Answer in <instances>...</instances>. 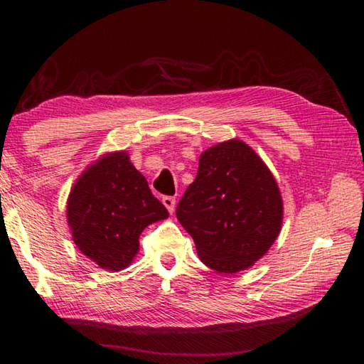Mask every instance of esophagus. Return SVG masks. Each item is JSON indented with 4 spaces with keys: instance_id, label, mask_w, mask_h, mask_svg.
I'll use <instances>...</instances> for the list:
<instances>
[{
    "instance_id": "esophagus-1",
    "label": "esophagus",
    "mask_w": 364,
    "mask_h": 364,
    "mask_svg": "<svg viewBox=\"0 0 364 364\" xmlns=\"http://www.w3.org/2000/svg\"><path fill=\"white\" fill-rule=\"evenodd\" d=\"M162 202H164V205L167 207V210H168L170 213H173V212H175V205H176L175 197H171V196H165L164 199H162Z\"/></svg>"
}]
</instances>
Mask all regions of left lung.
Returning <instances> with one entry per match:
<instances>
[{"label":"left lung","mask_w":364,"mask_h":364,"mask_svg":"<svg viewBox=\"0 0 364 364\" xmlns=\"http://www.w3.org/2000/svg\"><path fill=\"white\" fill-rule=\"evenodd\" d=\"M282 215L273 173L236 138L200 154L196 180L176 207L202 263L226 274L250 268L267 254L279 236Z\"/></svg>","instance_id":"8db88e82"}]
</instances>
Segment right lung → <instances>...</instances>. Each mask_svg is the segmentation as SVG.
Segmentation results:
<instances>
[{"mask_svg":"<svg viewBox=\"0 0 364 364\" xmlns=\"http://www.w3.org/2000/svg\"><path fill=\"white\" fill-rule=\"evenodd\" d=\"M168 217L127 151L107 152L77 178L67 199L73 242L97 267L120 271L139 252L141 232Z\"/></svg>","mask_w":364,"mask_h":364,"instance_id":"right-lung-1","label":"right lung"}]
</instances>
